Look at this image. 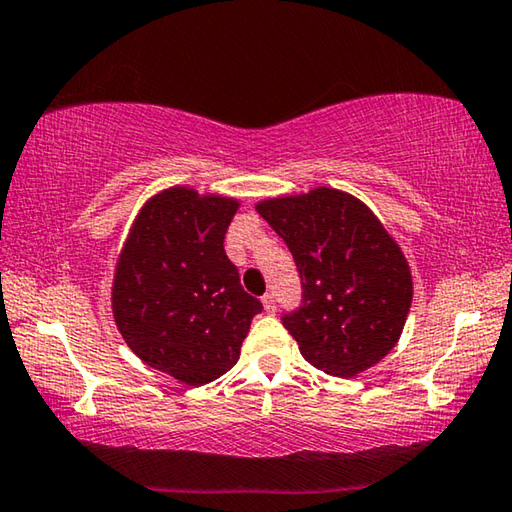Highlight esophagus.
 Masks as SVG:
<instances>
[{"label":"esophagus","mask_w":512,"mask_h":512,"mask_svg":"<svg viewBox=\"0 0 512 512\" xmlns=\"http://www.w3.org/2000/svg\"><path fill=\"white\" fill-rule=\"evenodd\" d=\"M263 308H265V313H270V315L276 313V299H274V295H265L263 297Z\"/></svg>","instance_id":"esophagus-1"}]
</instances>
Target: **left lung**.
Listing matches in <instances>:
<instances>
[{
    "mask_svg": "<svg viewBox=\"0 0 512 512\" xmlns=\"http://www.w3.org/2000/svg\"><path fill=\"white\" fill-rule=\"evenodd\" d=\"M286 240L304 304L283 317L301 356L317 370L351 379L390 354L413 301V274L399 242L365 201L317 186L256 201Z\"/></svg>",
    "mask_w": 512,
    "mask_h": 512,
    "instance_id": "left-lung-1",
    "label": "left lung"
}]
</instances>
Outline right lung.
<instances>
[{"label": "right lung", "mask_w": 512, "mask_h": 512, "mask_svg": "<svg viewBox=\"0 0 512 512\" xmlns=\"http://www.w3.org/2000/svg\"><path fill=\"white\" fill-rule=\"evenodd\" d=\"M240 199L192 186L140 206L117 254L111 311L142 363L183 385L211 383L240 358L261 301L240 286L224 251Z\"/></svg>", "instance_id": "1"}]
</instances>
